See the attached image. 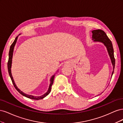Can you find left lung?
<instances>
[{"label":"left lung","mask_w":123,"mask_h":123,"mask_svg":"<svg viewBox=\"0 0 123 123\" xmlns=\"http://www.w3.org/2000/svg\"><path fill=\"white\" fill-rule=\"evenodd\" d=\"M91 32L92 33V38L93 41L94 42H99L103 43L107 48L108 53L111 63L113 66V71L111 74V76H112L115 67V58L112 42L108 37L106 33L102 30H92Z\"/></svg>","instance_id":"left-lung-1"}]
</instances>
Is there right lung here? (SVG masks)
<instances>
[{"label":"right lung","mask_w":123,"mask_h":123,"mask_svg":"<svg viewBox=\"0 0 123 123\" xmlns=\"http://www.w3.org/2000/svg\"><path fill=\"white\" fill-rule=\"evenodd\" d=\"M20 35V34H19ZM18 35L16 37L15 39L14 42L13 43L11 44V46L10 47V51H9V60H8V72H9V75L11 77V79L12 81V83L14 85V86L15 88V89L16 90L19 92L20 93L23 95L24 96H25V97H27L28 98H29L30 99H36V100H39V99H43L44 98H45L46 96H47L48 94H49L51 90V87H52V86L53 84V81H54V77H55V74H54V75H53L52 76V77H51L50 79V84L49 85V89H48V90L47 91V92L46 93H45L44 94L41 95V96H34V95H30V94H27L25 93L24 92H23L22 91H21L19 88H18V87H17V86L15 84V81L14 80V79L13 78L12 75V73H11V67H12V57H13V51H14V47L15 46L16 43L17 42V40L18 37ZM58 71V70H57Z\"/></svg>","instance_id":"add662e5"}]
</instances>
